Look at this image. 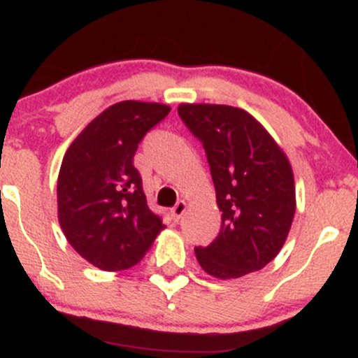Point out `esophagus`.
Wrapping results in <instances>:
<instances>
[{"instance_id":"esophagus-1","label":"esophagus","mask_w":358,"mask_h":358,"mask_svg":"<svg viewBox=\"0 0 358 358\" xmlns=\"http://www.w3.org/2000/svg\"><path fill=\"white\" fill-rule=\"evenodd\" d=\"M185 210H187V203H185L183 200H180V202L176 203L173 208H171V217H173V220L178 222L180 219H182Z\"/></svg>"}]
</instances>
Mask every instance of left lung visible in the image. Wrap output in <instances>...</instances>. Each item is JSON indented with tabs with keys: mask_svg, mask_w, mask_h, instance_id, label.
<instances>
[{
	"mask_svg": "<svg viewBox=\"0 0 358 358\" xmlns=\"http://www.w3.org/2000/svg\"><path fill=\"white\" fill-rule=\"evenodd\" d=\"M178 116L202 143L222 212L219 236L195 248L196 261L219 279L262 269L281 250L296 210L289 162L239 108L182 104Z\"/></svg>",
	"mask_w": 358,
	"mask_h": 358,
	"instance_id": "obj_1",
	"label": "left lung"
}]
</instances>
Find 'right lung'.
<instances>
[{"label":"right lung","mask_w":358,"mask_h":358,"mask_svg":"<svg viewBox=\"0 0 358 358\" xmlns=\"http://www.w3.org/2000/svg\"><path fill=\"white\" fill-rule=\"evenodd\" d=\"M170 108L122 101L94 119L62 162L57 202L67 241L90 264L124 271L141 261L163 225L148 207L134 153Z\"/></svg>","instance_id":"obj_1"}]
</instances>
